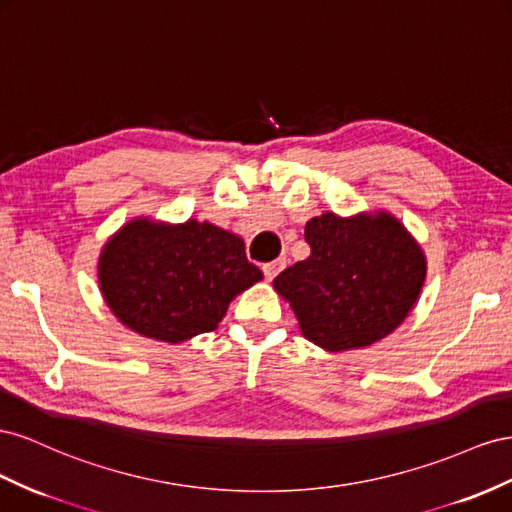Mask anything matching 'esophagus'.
<instances>
[{
  "label": "esophagus",
  "instance_id": "obj_1",
  "mask_svg": "<svg viewBox=\"0 0 512 512\" xmlns=\"http://www.w3.org/2000/svg\"><path fill=\"white\" fill-rule=\"evenodd\" d=\"M283 268H285V259H281V257H279V259H274V261H268V264L261 266V270H264V274H266V279H268V281H272L274 276L279 274Z\"/></svg>",
  "mask_w": 512,
  "mask_h": 512
}]
</instances>
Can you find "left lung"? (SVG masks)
Returning a JSON list of instances; mask_svg holds the SVG:
<instances>
[{
	"label": "left lung",
	"instance_id": "1",
	"mask_svg": "<svg viewBox=\"0 0 512 512\" xmlns=\"http://www.w3.org/2000/svg\"><path fill=\"white\" fill-rule=\"evenodd\" d=\"M311 255L274 279L300 330L328 349L367 347L412 311L425 283V255L390 214L341 218L332 212L304 227Z\"/></svg>",
	"mask_w": 512,
	"mask_h": 512
}]
</instances>
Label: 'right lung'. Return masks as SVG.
<instances>
[{
    "mask_svg": "<svg viewBox=\"0 0 512 512\" xmlns=\"http://www.w3.org/2000/svg\"><path fill=\"white\" fill-rule=\"evenodd\" d=\"M98 279L124 326L180 343L214 330L231 298L264 274L246 259L244 242L221 227L133 221L107 242Z\"/></svg>",
    "mask_w": 512,
    "mask_h": 512,
    "instance_id": "1",
    "label": "right lung"
}]
</instances>
